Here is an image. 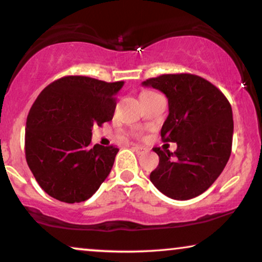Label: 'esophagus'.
Segmentation results:
<instances>
[{"label":"esophagus","instance_id":"34e87169","mask_svg":"<svg viewBox=\"0 0 262 262\" xmlns=\"http://www.w3.org/2000/svg\"><path fill=\"white\" fill-rule=\"evenodd\" d=\"M132 149H134L135 151H136V154H138V155H143V154L148 152V149L143 148V146H139V145H135V146H132Z\"/></svg>","mask_w":262,"mask_h":262}]
</instances>
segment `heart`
Here are the masks:
<instances>
[{"label": "heart", "instance_id": "heart-1", "mask_svg": "<svg viewBox=\"0 0 262 262\" xmlns=\"http://www.w3.org/2000/svg\"><path fill=\"white\" fill-rule=\"evenodd\" d=\"M146 93H148V92H146ZM146 93H144V94H146Z\"/></svg>", "mask_w": 262, "mask_h": 262}]
</instances>
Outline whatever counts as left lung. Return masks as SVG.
I'll use <instances>...</instances> for the list:
<instances>
[{
  "mask_svg": "<svg viewBox=\"0 0 262 262\" xmlns=\"http://www.w3.org/2000/svg\"><path fill=\"white\" fill-rule=\"evenodd\" d=\"M162 92L168 114L161 128L163 142L177 143V151L154 148L160 157L150 181L177 200L195 198L223 171L231 154L234 120L223 93L192 74H167L142 83Z\"/></svg>",
  "mask_w": 262,
  "mask_h": 262,
  "instance_id": "left-lung-1",
  "label": "left lung"
}]
</instances>
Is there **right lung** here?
Returning a JSON list of instances; mask_svg holds the SVG:
<instances>
[{
	"instance_id": "add662e5",
	"label": "right lung",
	"mask_w": 262,
	"mask_h": 262,
	"mask_svg": "<svg viewBox=\"0 0 262 262\" xmlns=\"http://www.w3.org/2000/svg\"><path fill=\"white\" fill-rule=\"evenodd\" d=\"M123 85V81L66 76L44 88L32 105L25 135L26 161L52 198L84 202L108 177L119 149L92 146V128L112 120Z\"/></svg>"
}]
</instances>
